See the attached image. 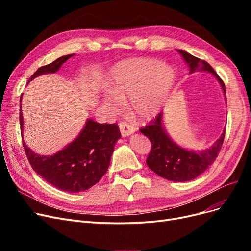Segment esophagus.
Wrapping results in <instances>:
<instances>
[{
	"label": "esophagus",
	"instance_id": "34e87169",
	"mask_svg": "<svg viewBox=\"0 0 251 251\" xmlns=\"http://www.w3.org/2000/svg\"><path fill=\"white\" fill-rule=\"evenodd\" d=\"M118 126L120 128V133L124 136V137H126V136L131 135L135 132V127L132 125L126 123V121H120Z\"/></svg>",
	"mask_w": 251,
	"mask_h": 251
}]
</instances>
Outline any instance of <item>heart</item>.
<instances>
[{
	"mask_svg": "<svg viewBox=\"0 0 251 251\" xmlns=\"http://www.w3.org/2000/svg\"><path fill=\"white\" fill-rule=\"evenodd\" d=\"M174 83V71L156 59L125 60L111 71L112 94L104 97V102L110 110L118 112L123 105L120 98H128L135 117L148 120L161 110Z\"/></svg>",
	"mask_w": 251,
	"mask_h": 251,
	"instance_id": "b5f03b06",
	"label": "heart"
}]
</instances>
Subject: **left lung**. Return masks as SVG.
Instances as JSON below:
<instances>
[{
  "label": "left lung",
  "mask_w": 251,
  "mask_h": 251,
  "mask_svg": "<svg viewBox=\"0 0 251 251\" xmlns=\"http://www.w3.org/2000/svg\"><path fill=\"white\" fill-rule=\"evenodd\" d=\"M178 51L189 66L191 73L197 70H205L214 74L221 83L226 97L223 80L219 77V75L207 62L189 54L186 51ZM225 131L210 149L201 153H196L178 147L171 140L162 126V113H159L154 119H151L150 125L140 128V132L146 135L151 143V151L147 158V164L151 171L168 180L176 182L193 180L206 171L208 166L216 160L222 148Z\"/></svg>",
  "instance_id": "left-lung-1"
}]
</instances>
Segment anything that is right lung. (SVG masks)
I'll return each instance as SVG.
<instances>
[{
	"label": "right lung",
	"instance_id": "right-lung-1",
	"mask_svg": "<svg viewBox=\"0 0 251 251\" xmlns=\"http://www.w3.org/2000/svg\"><path fill=\"white\" fill-rule=\"evenodd\" d=\"M73 55L62 56L49 65L40 67L29 81L39 75L56 72ZM20 125L22 131L21 109ZM120 137L117 124H98L88 119L78 137L54 155L39 156L28 149L24 141L23 147L30 165L44 180L60 191L79 193L96 184L108 171L114 146Z\"/></svg>",
	"mask_w": 251,
	"mask_h": 251
}]
</instances>
